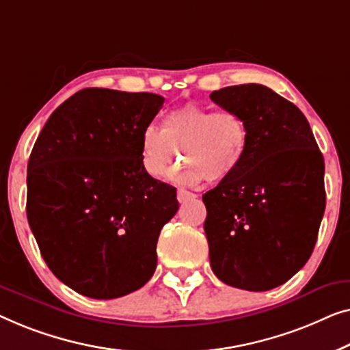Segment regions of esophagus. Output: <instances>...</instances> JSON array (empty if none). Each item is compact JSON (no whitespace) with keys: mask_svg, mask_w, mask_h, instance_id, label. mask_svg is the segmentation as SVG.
Wrapping results in <instances>:
<instances>
[{"mask_svg":"<svg viewBox=\"0 0 350 350\" xmlns=\"http://www.w3.org/2000/svg\"><path fill=\"white\" fill-rule=\"evenodd\" d=\"M193 198H196V195L191 193V191H187L184 189L177 190V201H179V203H185V201L193 200Z\"/></svg>","mask_w":350,"mask_h":350,"instance_id":"34e87169","label":"esophagus"}]
</instances>
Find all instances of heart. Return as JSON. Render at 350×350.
I'll list each match as a JSON object with an SVG mask.
<instances>
[{
    "instance_id": "1",
    "label": "heart",
    "mask_w": 350,
    "mask_h": 350,
    "mask_svg": "<svg viewBox=\"0 0 350 350\" xmlns=\"http://www.w3.org/2000/svg\"><path fill=\"white\" fill-rule=\"evenodd\" d=\"M139 147L142 168L155 179L168 176L180 150L185 161L171 173L174 180L187 185L204 179L224 182L243 165L249 131L238 112L187 103L166 112L161 128L144 126Z\"/></svg>"
}]
</instances>
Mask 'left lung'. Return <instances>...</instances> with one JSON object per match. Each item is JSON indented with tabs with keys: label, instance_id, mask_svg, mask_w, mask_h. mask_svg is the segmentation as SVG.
I'll return each instance as SVG.
<instances>
[{
	"label": "left lung",
	"instance_id": "8db88e82",
	"mask_svg": "<svg viewBox=\"0 0 350 350\" xmlns=\"http://www.w3.org/2000/svg\"><path fill=\"white\" fill-rule=\"evenodd\" d=\"M211 100L238 112L249 131L238 173L203 195L211 268L231 287L271 290L297 274L316 245L323 157L303 112L271 88L231 85Z\"/></svg>",
	"mask_w": 350,
	"mask_h": 350
}]
</instances>
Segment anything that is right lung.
<instances>
[{"label": "right lung", "mask_w": 350, "mask_h": 350, "mask_svg": "<svg viewBox=\"0 0 350 350\" xmlns=\"http://www.w3.org/2000/svg\"><path fill=\"white\" fill-rule=\"evenodd\" d=\"M165 98L83 88L57 107L28 160L27 217L51 271L96 299L141 288L176 189L141 163V133Z\"/></svg>", "instance_id": "add662e5"}]
</instances>
